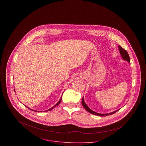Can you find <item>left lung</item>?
<instances>
[{
    "label": "left lung",
    "instance_id": "8db88e82",
    "mask_svg": "<svg viewBox=\"0 0 146 146\" xmlns=\"http://www.w3.org/2000/svg\"><path fill=\"white\" fill-rule=\"evenodd\" d=\"M119 51H120V53L121 54L123 58L126 60V61H127L128 62H130V57H129V56L128 54V53L127 52V51L125 50L124 48H123L121 46H120V45L119 46ZM82 105L84 107V108L87 111H88L89 112H90V113L92 114H93V115H97V116H109V115H111L112 114H113L115 113H116L117 111H118L119 110H117V111H113L112 112H111V113H104V114H102V113H97V112H96L93 111H92V110H90L88 107V106L86 105V104L84 102V100L83 97L82 98Z\"/></svg>",
    "mask_w": 146,
    "mask_h": 146
}]
</instances>
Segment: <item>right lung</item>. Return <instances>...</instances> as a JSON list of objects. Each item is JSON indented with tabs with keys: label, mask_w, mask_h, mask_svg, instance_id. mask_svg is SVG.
Returning a JSON list of instances; mask_svg holds the SVG:
<instances>
[{
	"label": "right lung",
	"mask_w": 146,
	"mask_h": 146,
	"mask_svg": "<svg viewBox=\"0 0 146 146\" xmlns=\"http://www.w3.org/2000/svg\"><path fill=\"white\" fill-rule=\"evenodd\" d=\"M62 96H61V98H60V101H58V102L57 104H55L53 107H52V108H50V109H49V110H46V111H51L52 109H53V108H54V107H56L57 106H58V104H60V103H61V100H62ZM28 108V107H27ZM30 109V108H29ZM31 110V109H30ZM32 110V111H34V110ZM35 112H36V111H35Z\"/></svg>",
	"instance_id": "obj_1"
}]
</instances>
